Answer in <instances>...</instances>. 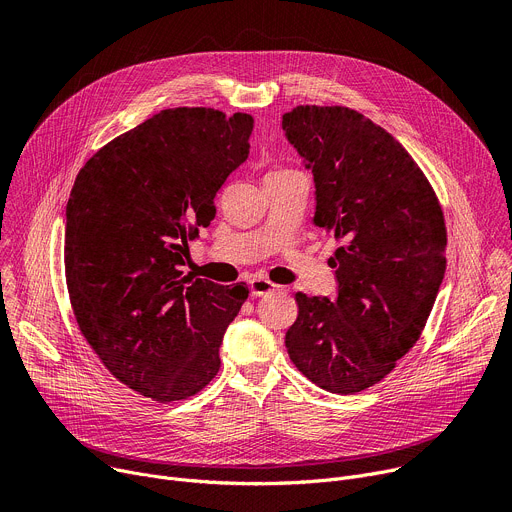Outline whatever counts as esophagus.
Listing matches in <instances>:
<instances>
[{"label":"esophagus","mask_w":512,"mask_h":512,"mask_svg":"<svg viewBox=\"0 0 512 512\" xmlns=\"http://www.w3.org/2000/svg\"><path fill=\"white\" fill-rule=\"evenodd\" d=\"M276 290H280V286L278 284H274V282H269V280H265V278H255L253 282H251V296H265V294H271V292H276Z\"/></svg>","instance_id":"34e87169"}]
</instances>
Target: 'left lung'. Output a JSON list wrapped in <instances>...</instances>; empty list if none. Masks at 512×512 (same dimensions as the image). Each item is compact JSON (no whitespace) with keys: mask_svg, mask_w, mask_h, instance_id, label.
Here are the masks:
<instances>
[{"mask_svg":"<svg viewBox=\"0 0 512 512\" xmlns=\"http://www.w3.org/2000/svg\"><path fill=\"white\" fill-rule=\"evenodd\" d=\"M282 129L313 170V222L342 243L337 298L296 294L288 356L321 389L358 393L418 342L447 269L445 216L416 160L362 113L300 105Z\"/></svg>","mask_w":512,"mask_h":512,"instance_id":"1","label":"left lung"}]
</instances>
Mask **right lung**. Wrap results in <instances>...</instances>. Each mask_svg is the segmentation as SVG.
Returning a JSON list of instances; mask_svg holds the SVG:
<instances>
[{"label":"right lung","mask_w":512,"mask_h":512,"mask_svg":"<svg viewBox=\"0 0 512 512\" xmlns=\"http://www.w3.org/2000/svg\"><path fill=\"white\" fill-rule=\"evenodd\" d=\"M253 117L166 109L102 146L65 208V282L78 327L115 379L179 401L220 370L226 327L249 288L183 276L187 241L249 156Z\"/></svg>","instance_id":"add662e5"}]
</instances>
